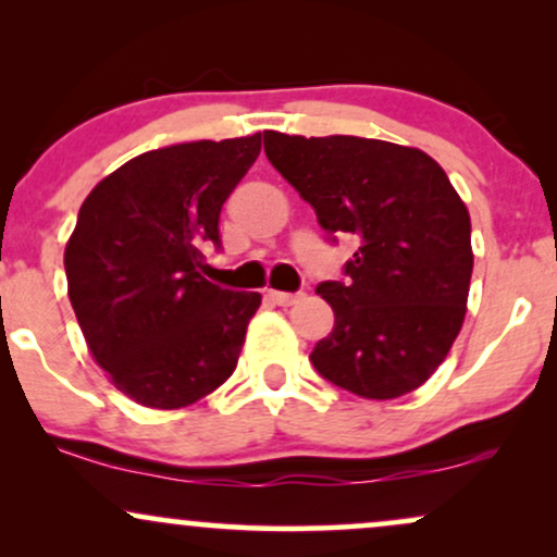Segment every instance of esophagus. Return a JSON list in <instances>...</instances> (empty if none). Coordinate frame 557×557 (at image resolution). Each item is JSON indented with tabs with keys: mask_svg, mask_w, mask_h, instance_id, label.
I'll return each mask as SVG.
<instances>
[{
	"mask_svg": "<svg viewBox=\"0 0 557 557\" xmlns=\"http://www.w3.org/2000/svg\"><path fill=\"white\" fill-rule=\"evenodd\" d=\"M267 298H270L272 304H277V306H293V304H298L300 298H304V293H283V290H270V293H267Z\"/></svg>",
	"mask_w": 557,
	"mask_h": 557,
	"instance_id": "34e87169",
	"label": "esophagus"
}]
</instances>
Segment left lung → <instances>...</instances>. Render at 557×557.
I'll use <instances>...</instances> for the list:
<instances>
[{"instance_id": "1", "label": "left lung", "mask_w": 557, "mask_h": 557, "mask_svg": "<svg viewBox=\"0 0 557 557\" xmlns=\"http://www.w3.org/2000/svg\"><path fill=\"white\" fill-rule=\"evenodd\" d=\"M264 151L332 240H359L345 280L317 285L335 311L309 356L317 372L372 400L424 385L461 332L474 270L469 209L445 170L419 149L359 136L267 131Z\"/></svg>"}]
</instances>
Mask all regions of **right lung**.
<instances>
[{
    "label": "right lung",
    "instance_id": "1",
    "mask_svg": "<svg viewBox=\"0 0 557 557\" xmlns=\"http://www.w3.org/2000/svg\"><path fill=\"white\" fill-rule=\"evenodd\" d=\"M259 151L261 133L172 144L125 162L83 201L67 296L96 363L140 406H190L235 372L261 296L198 270Z\"/></svg>",
    "mask_w": 557,
    "mask_h": 557
}]
</instances>
